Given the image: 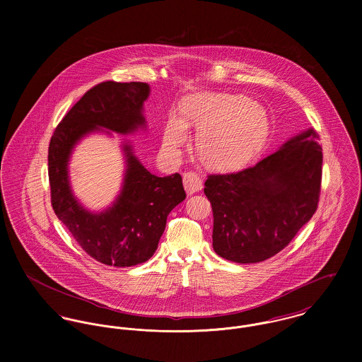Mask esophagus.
<instances>
[{
  "label": "esophagus",
  "instance_id": "obj_1",
  "mask_svg": "<svg viewBox=\"0 0 362 362\" xmlns=\"http://www.w3.org/2000/svg\"><path fill=\"white\" fill-rule=\"evenodd\" d=\"M184 188L188 195H194L202 189V180L197 173H185L184 174Z\"/></svg>",
  "mask_w": 362,
  "mask_h": 362
}]
</instances>
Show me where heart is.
<instances>
[{
	"label": "heart",
	"instance_id": "b5f03b06",
	"mask_svg": "<svg viewBox=\"0 0 362 362\" xmlns=\"http://www.w3.org/2000/svg\"><path fill=\"white\" fill-rule=\"evenodd\" d=\"M181 117L171 115L163 131V148L178 156L189 141L188 127L199 128L195 149L214 168H233L251 160L266 142L269 117L245 96L202 92L180 104Z\"/></svg>",
	"mask_w": 362,
	"mask_h": 362
}]
</instances>
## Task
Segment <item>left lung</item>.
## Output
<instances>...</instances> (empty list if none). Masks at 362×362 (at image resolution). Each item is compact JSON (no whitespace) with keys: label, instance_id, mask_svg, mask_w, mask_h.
<instances>
[{"label":"left lung","instance_id":"left-lung-1","mask_svg":"<svg viewBox=\"0 0 362 362\" xmlns=\"http://www.w3.org/2000/svg\"><path fill=\"white\" fill-rule=\"evenodd\" d=\"M313 129L287 141L255 165L210 174L213 250L237 263H257L286 248L317 209L322 148Z\"/></svg>","mask_w":362,"mask_h":362}]
</instances>
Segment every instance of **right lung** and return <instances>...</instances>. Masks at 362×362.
Masks as SVG:
<instances>
[{"instance_id":"right-lung-1","label":"right lung","mask_w":362,"mask_h":362,"mask_svg":"<svg viewBox=\"0 0 362 362\" xmlns=\"http://www.w3.org/2000/svg\"><path fill=\"white\" fill-rule=\"evenodd\" d=\"M151 88L144 82H102L88 90L57 125L49 146L52 205L82 250L98 262L128 267L152 258L168 213L185 199L178 173L157 177L122 145L125 175L119 195L103 211H90L74 197L68 163L75 145L88 134L108 129L132 134L145 128L144 103Z\"/></svg>"}]
</instances>
